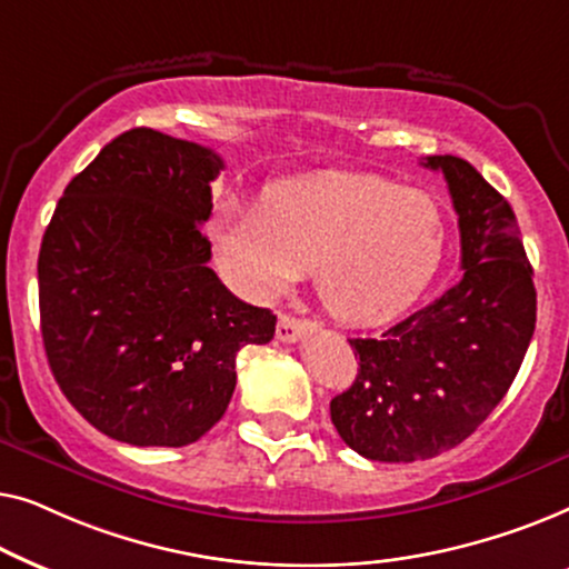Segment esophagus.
I'll return each instance as SVG.
<instances>
[{
    "label": "esophagus",
    "instance_id": "1",
    "mask_svg": "<svg viewBox=\"0 0 569 569\" xmlns=\"http://www.w3.org/2000/svg\"><path fill=\"white\" fill-rule=\"evenodd\" d=\"M308 329V321H302V318H295V316H279L277 321V339L279 341H295L300 339L302 333Z\"/></svg>",
    "mask_w": 569,
    "mask_h": 569
}]
</instances>
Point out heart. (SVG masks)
<instances>
[{
  "label": "heart",
  "instance_id": "b5f03b06",
  "mask_svg": "<svg viewBox=\"0 0 569 569\" xmlns=\"http://www.w3.org/2000/svg\"><path fill=\"white\" fill-rule=\"evenodd\" d=\"M214 243L230 277L256 298H277L313 269L318 300L333 318L378 326L438 277L448 217L427 191L326 170L277 186L263 204L222 201Z\"/></svg>",
  "mask_w": 569,
  "mask_h": 569
}]
</instances>
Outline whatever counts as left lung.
I'll return each mask as SVG.
<instances>
[{
    "instance_id": "left-lung-1",
    "label": "left lung",
    "mask_w": 569,
    "mask_h": 569,
    "mask_svg": "<svg viewBox=\"0 0 569 569\" xmlns=\"http://www.w3.org/2000/svg\"><path fill=\"white\" fill-rule=\"evenodd\" d=\"M461 230V282L378 339H349L355 383L331 399L341 440L411 463L463 442L508 393L536 329L533 269L508 199L471 162L432 154Z\"/></svg>"
}]
</instances>
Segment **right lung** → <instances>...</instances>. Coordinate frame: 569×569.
<instances>
[{
  "label": "right lung",
  "mask_w": 569,
  "mask_h": 569,
  "mask_svg": "<svg viewBox=\"0 0 569 569\" xmlns=\"http://www.w3.org/2000/svg\"><path fill=\"white\" fill-rule=\"evenodd\" d=\"M197 142L129 129L74 176L38 253L41 337L61 393L108 438L181 448L220 422L236 355L277 316L209 269L212 181Z\"/></svg>",
  "instance_id": "obj_1"
}]
</instances>
